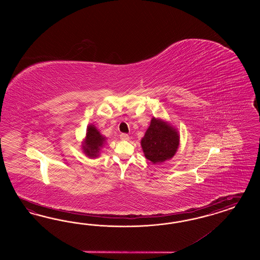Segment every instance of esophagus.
<instances>
[{
	"instance_id": "esophagus-1",
	"label": "esophagus",
	"mask_w": 260,
	"mask_h": 260,
	"mask_svg": "<svg viewBox=\"0 0 260 260\" xmlns=\"http://www.w3.org/2000/svg\"><path fill=\"white\" fill-rule=\"evenodd\" d=\"M120 139L121 140H124V141H126V140H128L129 139V136L126 134H122L120 135Z\"/></svg>"
}]
</instances>
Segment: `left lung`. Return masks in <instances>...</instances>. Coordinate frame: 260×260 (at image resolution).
I'll list each match as a JSON object with an SVG mask.
<instances>
[{
	"label": "left lung",
	"mask_w": 260,
	"mask_h": 260,
	"mask_svg": "<svg viewBox=\"0 0 260 260\" xmlns=\"http://www.w3.org/2000/svg\"><path fill=\"white\" fill-rule=\"evenodd\" d=\"M141 146L148 160L153 164L162 163L174 156L179 146V134L168 122L153 117Z\"/></svg>",
	"instance_id": "left-lung-1"
}]
</instances>
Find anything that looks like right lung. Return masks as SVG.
Instances as JSON below:
<instances>
[{"mask_svg":"<svg viewBox=\"0 0 260 260\" xmlns=\"http://www.w3.org/2000/svg\"><path fill=\"white\" fill-rule=\"evenodd\" d=\"M105 141L106 137H104L100 134L96 126L94 125H89L87 126V134L82 149L88 157L96 158L99 155V150L102 148Z\"/></svg>","mask_w":260,"mask_h":260,"instance_id":"add662e5","label":"right lung"}]
</instances>
